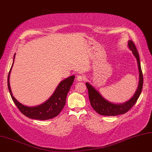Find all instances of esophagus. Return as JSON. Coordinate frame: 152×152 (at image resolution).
Instances as JSON below:
<instances>
[{
  "instance_id": "1",
  "label": "esophagus",
  "mask_w": 152,
  "mask_h": 152,
  "mask_svg": "<svg viewBox=\"0 0 152 152\" xmlns=\"http://www.w3.org/2000/svg\"><path fill=\"white\" fill-rule=\"evenodd\" d=\"M76 79H77V81H82L83 80H84L85 79V77L84 76H80V75H79V76H77V78H76Z\"/></svg>"
}]
</instances>
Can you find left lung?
Returning a JSON list of instances; mask_svg holds the SVG:
<instances>
[{"label": "left lung", "mask_w": 152, "mask_h": 152, "mask_svg": "<svg viewBox=\"0 0 152 152\" xmlns=\"http://www.w3.org/2000/svg\"><path fill=\"white\" fill-rule=\"evenodd\" d=\"M128 47L136 59L140 73L138 86L132 98L123 103L116 104L104 98L99 91L90 83L86 82L91 105L95 111L101 115L113 116L126 113L135 104L141 93L143 86V75L141 67L140 55L133 41L130 40L128 41Z\"/></svg>", "instance_id": "left-lung-1"}]
</instances>
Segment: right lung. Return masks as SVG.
<instances>
[{"mask_svg": "<svg viewBox=\"0 0 152 152\" xmlns=\"http://www.w3.org/2000/svg\"><path fill=\"white\" fill-rule=\"evenodd\" d=\"M15 55L16 53L14 55L13 62L8 76V87L13 102L22 114L33 119L47 120L57 116L65 106L67 94L73 84L75 76H71L62 80L50 98L45 102L32 107L25 105L14 97L10 85V73L15 62Z\"/></svg>", "mask_w": 152, "mask_h": 152, "instance_id": "1", "label": "right lung"}]
</instances>
